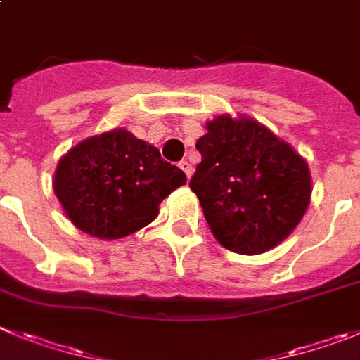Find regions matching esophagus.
<instances>
[{
  "mask_svg": "<svg viewBox=\"0 0 360 360\" xmlns=\"http://www.w3.org/2000/svg\"><path fill=\"white\" fill-rule=\"evenodd\" d=\"M178 166H180V169H182L184 173H186L187 180H189V178H191V174H193V166H191V164L187 162V160H182V162L178 164Z\"/></svg>",
  "mask_w": 360,
  "mask_h": 360,
  "instance_id": "34e87169",
  "label": "esophagus"
}]
</instances>
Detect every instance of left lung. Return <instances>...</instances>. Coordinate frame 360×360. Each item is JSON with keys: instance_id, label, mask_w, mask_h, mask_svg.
Segmentation results:
<instances>
[{"instance_id": "obj_1", "label": "left lung", "mask_w": 360, "mask_h": 360, "mask_svg": "<svg viewBox=\"0 0 360 360\" xmlns=\"http://www.w3.org/2000/svg\"><path fill=\"white\" fill-rule=\"evenodd\" d=\"M196 150L202 162L189 187L221 246L259 255L298 226L311 202L307 162L269 128L250 117L217 115Z\"/></svg>"}]
</instances>
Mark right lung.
<instances>
[{
	"label": "right lung",
	"mask_w": 360,
	"mask_h": 360,
	"mask_svg": "<svg viewBox=\"0 0 360 360\" xmlns=\"http://www.w3.org/2000/svg\"><path fill=\"white\" fill-rule=\"evenodd\" d=\"M186 180L157 148L115 128L71 148L58 162L53 191L72 225L110 240L150 225L160 202Z\"/></svg>",
	"instance_id": "1"
}]
</instances>
